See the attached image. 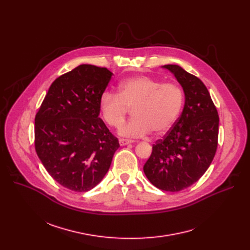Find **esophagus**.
Returning a JSON list of instances; mask_svg holds the SVG:
<instances>
[{
  "mask_svg": "<svg viewBox=\"0 0 250 250\" xmlns=\"http://www.w3.org/2000/svg\"><path fill=\"white\" fill-rule=\"evenodd\" d=\"M119 142H120V145L122 146H126V145H129V144H132V140L131 139H125V138H120L119 139Z\"/></svg>",
  "mask_w": 250,
  "mask_h": 250,
  "instance_id": "obj_1",
  "label": "esophagus"
}]
</instances>
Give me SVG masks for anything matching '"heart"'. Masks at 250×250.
Here are the masks:
<instances>
[{
    "instance_id": "1",
    "label": "heart",
    "mask_w": 250,
    "mask_h": 250,
    "mask_svg": "<svg viewBox=\"0 0 250 250\" xmlns=\"http://www.w3.org/2000/svg\"><path fill=\"white\" fill-rule=\"evenodd\" d=\"M184 104V92L175 83H162L146 75H137L123 80L118 93L104 92L99 101L103 121L119 128L129 109L132 118L123 125L124 136L140 137L153 130L155 134L167 131L177 121Z\"/></svg>"
}]
</instances>
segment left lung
<instances>
[{"mask_svg": "<svg viewBox=\"0 0 250 250\" xmlns=\"http://www.w3.org/2000/svg\"><path fill=\"white\" fill-rule=\"evenodd\" d=\"M164 68L175 75L184 90L182 115L162 139L152 146L144 171L152 185L178 192L196 183L215 157L219 137V115L205 84L182 67Z\"/></svg>", "mask_w": 250, "mask_h": 250, "instance_id": "left-lung-1", "label": "left lung"}]
</instances>
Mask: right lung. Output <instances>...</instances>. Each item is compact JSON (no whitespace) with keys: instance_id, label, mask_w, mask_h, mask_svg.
Listing matches in <instances>:
<instances>
[{"instance_id":"obj_1","label":"right lung","mask_w":250,"mask_h":250,"mask_svg":"<svg viewBox=\"0 0 250 250\" xmlns=\"http://www.w3.org/2000/svg\"><path fill=\"white\" fill-rule=\"evenodd\" d=\"M113 73L82 64L56 78L34 119V147L61 186L87 192L108 172L119 139L99 118V101Z\"/></svg>"}]
</instances>
